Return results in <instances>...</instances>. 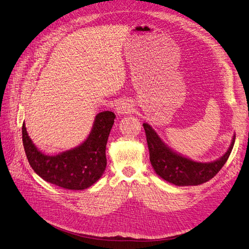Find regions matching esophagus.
Wrapping results in <instances>:
<instances>
[{"label":"esophagus","instance_id":"obj_1","mask_svg":"<svg viewBox=\"0 0 249 249\" xmlns=\"http://www.w3.org/2000/svg\"><path fill=\"white\" fill-rule=\"evenodd\" d=\"M133 110V107L132 105L128 103V102H122L119 103L118 106L116 107V111L119 114H126V113H130Z\"/></svg>","mask_w":249,"mask_h":249}]
</instances>
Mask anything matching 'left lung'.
Wrapping results in <instances>:
<instances>
[{"mask_svg":"<svg viewBox=\"0 0 249 249\" xmlns=\"http://www.w3.org/2000/svg\"><path fill=\"white\" fill-rule=\"evenodd\" d=\"M143 126L155 173L163 180L177 186H197L210 181L227 162L235 143L234 136L228 151L215 161L196 162L174 152L148 124H143Z\"/></svg>","mask_w":249,"mask_h":249,"instance_id":"8db88e82","label":"left lung"}]
</instances>
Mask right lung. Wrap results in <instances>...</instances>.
Listing matches in <instances>:
<instances>
[{"mask_svg":"<svg viewBox=\"0 0 249 249\" xmlns=\"http://www.w3.org/2000/svg\"><path fill=\"white\" fill-rule=\"evenodd\" d=\"M115 114L103 111L96 115L87 140L72 150L55 156L38 151L22 124V142L33 170L46 182L68 190H84L96 183L106 167V144Z\"/></svg>","mask_w":249,"mask_h":249,"instance_id":"obj_1","label":"right lung"}]
</instances>
